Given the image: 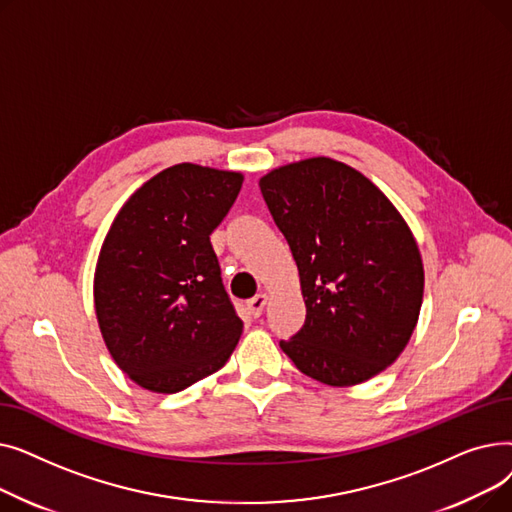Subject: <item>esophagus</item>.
<instances>
[{"label":"esophagus","instance_id":"esophagus-1","mask_svg":"<svg viewBox=\"0 0 512 512\" xmlns=\"http://www.w3.org/2000/svg\"><path fill=\"white\" fill-rule=\"evenodd\" d=\"M265 305H267V294H265V292L255 294V297L249 301V309H251V313H253L255 317H259V315L263 313Z\"/></svg>","mask_w":512,"mask_h":512}]
</instances>
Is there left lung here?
Returning <instances> with one entry per match:
<instances>
[{
    "instance_id": "1",
    "label": "left lung",
    "mask_w": 512,
    "mask_h": 512,
    "mask_svg": "<svg viewBox=\"0 0 512 512\" xmlns=\"http://www.w3.org/2000/svg\"><path fill=\"white\" fill-rule=\"evenodd\" d=\"M299 267L303 328L280 348L309 378L357 386L392 365L423 303L417 240L392 201L359 170L309 157L259 178Z\"/></svg>"
}]
</instances>
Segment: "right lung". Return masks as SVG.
Segmentation results:
<instances>
[{
  "label": "right lung",
  "mask_w": 512,
  "mask_h": 512,
  "mask_svg": "<svg viewBox=\"0 0 512 512\" xmlns=\"http://www.w3.org/2000/svg\"><path fill=\"white\" fill-rule=\"evenodd\" d=\"M240 172L197 164L161 170L107 230L93 299L116 365L149 392L174 394L215 373L242 334L209 234L236 201Z\"/></svg>",
  "instance_id": "add662e5"
}]
</instances>
